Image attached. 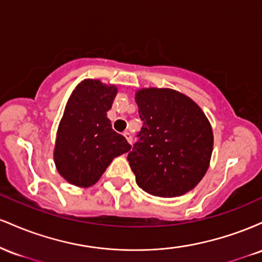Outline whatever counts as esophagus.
Returning a JSON list of instances; mask_svg holds the SVG:
<instances>
[{"label":"esophagus","mask_w":262,"mask_h":262,"mask_svg":"<svg viewBox=\"0 0 262 262\" xmlns=\"http://www.w3.org/2000/svg\"><path fill=\"white\" fill-rule=\"evenodd\" d=\"M125 137V139H127V141L129 144H132V141H133V138H132V134L129 133V132H124V134H123Z\"/></svg>","instance_id":"esophagus-1"}]
</instances>
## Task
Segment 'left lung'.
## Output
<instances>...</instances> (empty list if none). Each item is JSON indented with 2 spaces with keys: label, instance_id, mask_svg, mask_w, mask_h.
I'll return each mask as SVG.
<instances>
[{
  "label": "left lung",
  "instance_id": "8db88e82",
  "mask_svg": "<svg viewBox=\"0 0 262 262\" xmlns=\"http://www.w3.org/2000/svg\"><path fill=\"white\" fill-rule=\"evenodd\" d=\"M135 102L143 127L127 158L135 181L152 196H182L208 170L210 123L196 102L175 90L141 89Z\"/></svg>",
  "mask_w": 262,
  "mask_h": 262
}]
</instances>
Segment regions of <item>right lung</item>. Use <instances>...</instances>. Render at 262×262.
Wrapping results in <instances>:
<instances>
[{"instance_id":"obj_1","label":"right lung","mask_w":262,"mask_h":262,"mask_svg":"<svg viewBox=\"0 0 262 262\" xmlns=\"http://www.w3.org/2000/svg\"><path fill=\"white\" fill-rule=\"evenodd\" d=\"M116 95V86L87 79L76 86L66 103L56 133L54 161L71 185H95L114 158L132 149L107 118Z\"/></svg>"}]
</instances>
